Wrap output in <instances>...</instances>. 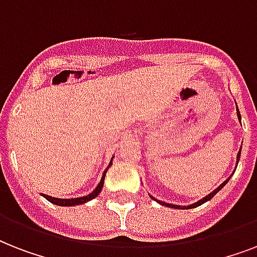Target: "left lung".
<instances>
[{
    "label": "left lung",
    "instance_id": "left-lung-1",
    "mask_svg": "<svg viewBox=\"0 0 257 257\" xmlns=\"http://www.w3.org/2000/svg\"><path fill=\"white\" fill-rule=\"evenodd\" d=\"M236 112H237V118H239L240 124H241V116H240V112H239V108H237V105H236ZM240 153H241V148H240L239 153H237V157H236V167H237V164H239V160H240ZM231 176H232V175H231ZM231 176H229V177H228V179L225 180V181H224L223 184H220L219 187L216 188L215 191H212L211 193H209V195H207V196H205V197H203V199H201V200H199V201H196V203L191 204V205H175V204L164 203V201H161V200H157L156 197H153L152 195H149V197H151V199H152V200H155V201H156V203L160 204V205H164V207L175 208V209H191V208L199 207V205H201V204H204V203H207V201H209V200H211L212 197H213V196H215L216 193H217V192L220 191V189H221V188H224V185H225V184H227L228 181H229V179H231Z\"/></svg>",
    "mask_w": 257,
    "mask_h": 257
}]
</instances>
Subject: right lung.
<instances>
[{"label":"right lung","instance_id":"obj_1","mask_svg":"<svg viewBox=\"0 0 257 257\" xmlns=\"http://www.w3.org/2000/svg\"><path fill=\"white\" fill-rule=\"evenodd\" d=\"M113 157H114V156H112V159H110V163H109L108 168L105 169L104 173H102V177H101L98 185H97V187L93 189V192H90L89 195L82 196V197H74V199H57V197H52V196L44 195V193H41V196H44V197H45L48 201H50L52 204H56V205H60V207H74V205H80V204L88 203V201L93 200L94 197H97V196H98V193L101 192V189H102V187H104L105 175H106V171L109 169V167L112 165Z\"/></svg>","mask_w":257,"mask_h":257}]
</instances>
